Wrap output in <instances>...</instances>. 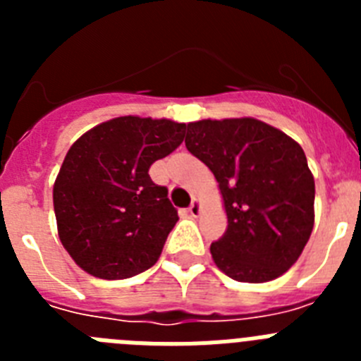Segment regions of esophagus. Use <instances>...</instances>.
Returning <instances> with one entry per match:
<instances>
[{
    "label": "esophagus",
    "mask_w": 361,
    "mask_h": 361,
    "mask_svg": "<svg viewBox=\"0 0 361 361\" xmlns=\"http://www.w3.org/2000/svg\"><path fill=\"white\" fill-rule=\"evenodd\" d=\"M188 212H190L191 216H199V213H200V202H199V200H197V199L191 200Z\"/></svg>",
    "instance_id": "esophagus-1"
}]
</instances>
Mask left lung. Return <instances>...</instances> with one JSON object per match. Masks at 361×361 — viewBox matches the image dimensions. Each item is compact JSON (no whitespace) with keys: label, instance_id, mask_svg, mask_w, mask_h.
<instances>
[{"label":"left lung","instance_id":"obj_1","mask_svg":"<svg viewBox=\"0 0 361 361\" xmlns=\"http://www.w3.org/2000/svg\"><path fill=\"white\" fill-rule=\"evenodd\" d=\"M184 142L224 199L228 229L209 247L219 269L251 283L283 275L314 224V178L302 146L251 117L190 123Z\"/></svg>","mask_w":361,"mask_h":361}]
</instances>
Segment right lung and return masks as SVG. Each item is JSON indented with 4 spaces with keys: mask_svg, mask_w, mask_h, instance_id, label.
Returning a JSON list of instances; mask_svg holds the SVG:
<instances>
[{
    "mask_svg": "<svg viewBox=\"0 0 361 361\" xmlns=\"http://www.w3.org/2000/svg\"><path fill=\"white\" fill-rule=\"evenodd\" d=\"M184 133L183 123L126 116L73 142L54 184V212L61 244L86 273L121 280L157 262L178 215L148 170Z\"/></svg>",
    "mask_w": 361,
    "mask_h": 361,
    "instance_id": "obj_1",
    "label": "right lung"
}]
</instances>
